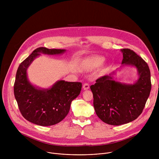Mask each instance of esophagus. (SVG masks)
<instances>
[{
    "label": "esophagus",
    "instance_id": "34e87169",
    "mask_svg": "<svg viewBox=\"0 0 159 159\" xmlns=\"http://www.w3.org/2000/svg\"><path fill=\"white\" fill-rule=\"evenodd\" d=\"M83 89L84 90H87L89 89V84H87V83H85L83 85Z\"/></svg>",
    "mask_w": 159,
    "mask_h": 159
}]
</instances>
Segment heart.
Instances as JSON below:
<instances>
[{"mask_svg":"<svg viewBox=\"0 0 159 159\" xmlns=\"http://www.w3.org/2000/svg\"><path fill=\"white\" fill-rule=\"evenodd\" d=\"M105 58L101 56H93L86 59L84 61L85 67L89 69H94L99 67L104 61Z\"/></svg>","mask_w":159,"mask_h":159,"instance_id":"heart-1","label":"heart"}]
</instances>
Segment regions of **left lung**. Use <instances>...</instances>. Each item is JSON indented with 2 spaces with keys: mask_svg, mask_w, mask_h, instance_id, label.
Masks as SVG:
<instances>
[{
  "mask_svg": "<svg viewBox=\"0 0 159 159\" xmlns=\"http://www.w3.org/2000/svg\"><path fill=\"white\" fill-rule=\"evenodd\" d=\"M122 64L134 66L139 79L134 84L115 82L111 75L99 77L90 85L94 107L98 116L111 125H121L137 119L142 112L149 97L152 84L147 62L133 50H121Z\"/></svg>",
  "mask_w": 159,
  "mask_h": 159,
  "instance_id": "8db88e82",
  "label": "left lung"
}]
</instances>
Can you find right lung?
Instances as JSON below:
<instances>
[{"instance_id":"right-lung-1","label":"right lung","mask_w":159,"mask_h":159,"mask_svg":"<svg viewBox=\"0 0 159 159\" xmlns=\"http://www.w3.org/2000/svg\"><path fill=\"white\" fill-rule=\"evenodd\" d=\"M65 50L39 47L19 65L14 85V96L19 111L26 120L40 126L54 125L69 112L70 104L80 93L82 83L58 81L52 88L38 89L29 82L26 70L40 53L58 55Z\"/></svg>"}]
</instances>
